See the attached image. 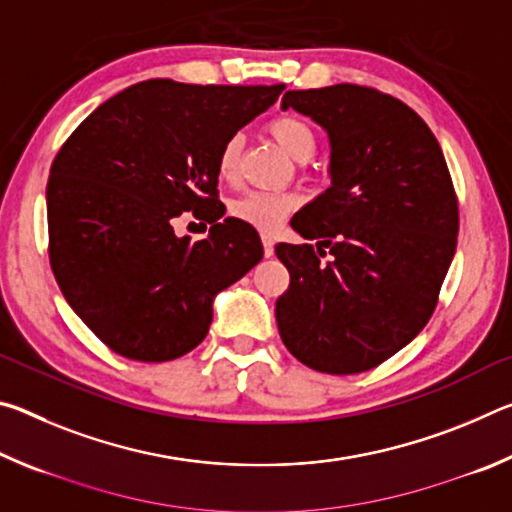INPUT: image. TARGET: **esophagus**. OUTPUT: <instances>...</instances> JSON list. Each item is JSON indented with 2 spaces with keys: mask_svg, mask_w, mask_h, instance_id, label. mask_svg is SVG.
Returning <instances> with one entry per match:
<instances>
[{
  "mask_svg": "<svg viewBox=\"0 0 512 512\" xmlns=\"http://www.w3.org/2000/svg\"><path fill=\"white\" fill-rule=\"evenodd\" d=\"M262 244H264V255H266V257H273L275 248H273V239H271V235H262Z\"/></svg>",
  "mask_w": 512,
  "mask_h": 512,
  "instance_id": "34e87169",
  "label": "esophagus"
}]
</instances>
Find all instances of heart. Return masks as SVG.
Returning a JSON list of instances; mask_svg holds the SVG:
<instances>
[{"label": "heart", "mask_w": 512, "mask_h": 512, "mask_svg": "<svg viewBox=\"0 0 512 512\" xmlns=\"http://www.w3.org/2000/svg\"><path fill=\"white\" fill-rule=\"evenodd\" d=\"M268 133L282 146V151L296 162H307L316 153L318 137L314 126L298 115H280L268 121ZM241 151H244V137L239 133L230 135L221 144L216 167L223 180H235L241 164ZM298 205V198L287 192H250L241 196L232 207L237 219L246 221L257 230H273L275 225Z\"/></svg>", "instance_id": "obj_1"}]
</instances>
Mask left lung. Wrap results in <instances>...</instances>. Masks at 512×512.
Masks as SVG:
<instances>
[{
	"label": "left lung",
	"mask_w": 512,
	"mask_h": 512,
	"mask_svg": "<svg viewBox=\"0 0 512 512\" xmlns=\"http://www.w3.org/2000/svg\"><path fill=\"white\" fill-rule=\"evenodd\" d=\"M287 108L327 131L332 187L291 219L316 248L275 246L291 275L277 329L305 366L354 375L409 345L436 309L458 237L452 176L429 126L391 94L339 83L284 92Z\"/></svg>",
	"instance_id": "obj_1"
}]
</instances>
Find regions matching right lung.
I'll use <instances>...</instances> for the list:
<instances>
[{
    "instance_id": "obj_1",
    "label": "right lung",
    "mask_w": 512,
    "mask_h": 512,
    "mask_svg": "<svg viewBox=\"0 0 512 512\" xmlns=\"http://www.w3.org/2000/svg\"><path fill=\"white\" fill-rule=\"evenodd\" d=\"M282 85L135 83L69 135L47 183L49 262L79 318L121 357L194 350L214 296L264 255L253 225L219 201L221 144L273 106ZM183 211L213 223L176 238Z\"/></svg>"
}]
</instances>
